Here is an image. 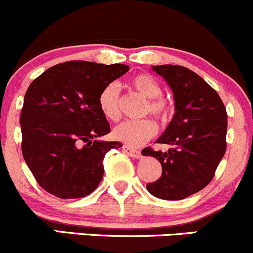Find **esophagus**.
<instances>
[{
  "instance_id": "esophagus-1",
  "label": "esophagus",
  "mask_w": 253,
  "mask_h": 253,
  "mask_svg": "<svg viewBox=\"0 0 253 253\" xmlns=\"http://www.w3.org/2000/svg\"><path fill=\"white\" fill-rule=\"evenodd\" d=\"M122 149H124V153H126L127 155H129V156H131V158L139 159L140 156H142V154H140L139 150H135V149L127 147V145H124V147H122Z\"/></svg>"
}]
</instances>
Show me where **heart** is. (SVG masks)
<instances>
[{
  "label": "heart",
  "instance_id": "heart-1",
  "mask_svg": "<svg viewBox=\"0 0 253 253\" xmlns=\"http://www.w3.org/2000/svg\"><path fill=\"white\" fill-rule=\"evenodd\" d=\"M131 87L143 97L147 98L145 114H151L162 124H167L172 119L174 108L169 100L161 97L162 88L158 80L149 74H138L129 81ZM98 104L103 115L110 121H118L121 118L120 110V93L115 84H106L98 97ZM158 132V126L151 119L138 121H126L116 126L113 131L115 139L129 147H140L148 142Z\"/></svg>",
  "mask_w": 253,
  "mask_h": 253
}]
</instances>
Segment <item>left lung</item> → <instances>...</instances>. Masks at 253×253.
I'll return each mask as SVG.
<instances>
[{
  "mask_svg": "<svg viewBox=\"0 0 253 253\" xmlns=\"http://www.w3.org/2000/svg\"><path fill=\"white\" fill-rule=\"evenodd\" d=\"M173 92L174 116L156 142L162 153L145 148L142 155L160 161L162 174L147 189L155 198L182 200L204 189L213 178L227 149L228 115L218 93L203 78L180 65L153 66Z\"/></svg>",
  "mask_w": 253,
  "mask_h": 253,
  "instance_id": "8db88e82",
  "label": "left lung"
}]
</instances>
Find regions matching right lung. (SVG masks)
<instances>
[{
    "instance_id": "right-lung-1",
    "label": "right lung",
    "mask_w": 253,
    "mask_h": 253,
    "mask_svg": "<svg viewBox=\"0 0 253 253\" xmlns=\"http://www.w3.org/2000/svg\"><path fill=\"white\" fill-rule=\"evenodd\" d=\"M128 70L124 64L71 60L31 82L20 115L21 151L37 183L49 194L79 199L97 189L105 154L122 147L98 139L110 132L98 97Z\"/></svg>"
}]
</instances>
